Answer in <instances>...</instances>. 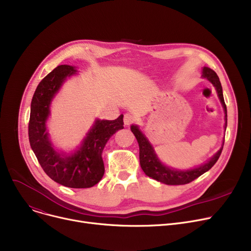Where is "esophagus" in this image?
Masks as SVG:
<instances>
[{
    "mask_svg": "<svg viewBox=\"0 0 251 251\" xmlns=\"http://www.w3.org/2000/svg\"><path fill=\"white\" fill-rule=\"evenodd\" d=\"M136 120V118L133 114H130V113H126L124 115V124L125 125H131L134 121Z\"/></svg>",
    "mask_w": 251,
    "mask_h": 251,
    "instance_id": "obj_1",
    "label": "esophagus"
}]
</instances>
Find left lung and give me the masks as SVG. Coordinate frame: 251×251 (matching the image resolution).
I'll return each instance as SVG.
<instances>
[{
  "mask_svg": "<svg viewBox=\"0 0 251 251\" xmlns=\"http://www.w3.org/2000/svg\"><path fill=\"white\" fill-rule=\"evenodd\" d=\"M203 77L212 82L214 86L217 89L218 96L221 100V102L224 107V110H225V117L227 120V107L225 100H224L223 97V89L222 85L220 82V79L217 75V73L212 70L210 68L204 67L202 71ZM227 125L225 126V128ZM131 131H132L133 134L135 135L138 146H139V162L141 169L143 170V172L146 173L149 177L160 181L162 183L167 184V185H183V184H187L195 180L196 178H199L202 174H204L206 171H208L210 168H212L217 161L219 160V157L222 153L223 149H221L213 157L210 159L206 164L203 166H201L199 168H195L193 170H187V171H176L172 170L166 166H164L159 159H157L156 154L154 153V151L152 147L151 146V143L149 140L144 137V135L141 133V131L138 129L137 126L132 125L131 126Z\"/></svg>",
  "mask_w": 251,
  "mask_h": 251,
  "instance_id": "left-lung-1",
  "label": "left lung"
}]
</instances>
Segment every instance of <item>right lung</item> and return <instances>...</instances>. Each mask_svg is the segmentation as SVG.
<instances>
[{"label": "right lung", "mask_w": 251, "mask_h": 251, "mask_svg": "<svg viewBox=\"0 0 251 251\" xmlns=\"http://www.w3.org/2000/svg\"><path fill=\"white\" fill-rule=\"evenodd\" d=\"M75 72L72 66L60 65L39 82L31 100L28 137L39 165L51 180L70 188H89L102 178V151L112 135L124 128V122L123 115L113 121L97 120L80 149L70 156L52 149L46 131L50 103L66 77Z\"/></svg>", "instance_id": "obj_1"}]
</instances>
